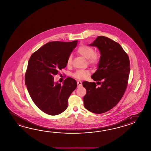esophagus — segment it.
Wrapping results in <instances>:
<instances>
[{"mask_svg":"<svg viewBox=\"0 0 151 151\" xmlns=\"http://www.w3.org/2000/svg\"><path fill=\"white\" fill-rule=\"evenodd\" d=\"M81 86H82V82H81V81H78V82H77V87H80Z\"/></svg>","mask_w":151,"mask_h":151,"instance_id":"34e87169","label":"esophagus"}]
</instances>
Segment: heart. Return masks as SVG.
Wrapping results in <instances>:
<instances>
[{
    "label": "heart",
    "instance_id": "1",
    "mask_svg": "<svg viewBox=\"0 0 151 151\" xmlns=\"http://www.w3.org/2000/svg\"><path fill=\"white\" fill-rule=\"evenodd\" d=\"M77 52L87 59L88 63L91 64H97L100 60V55L98 53L94 52L93 47L87 45H82L77 49ZM71 56H69L68 58V65H70L71 63ZM89 74V71L87 70H78L74 74L73 76L77 79H83L87 77Z\"/></svg>",
    "mask_w": 151,
    "mask_h": 151
}]
</instances>
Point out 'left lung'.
<instances>
[{"mask_svg":"<svg viewBox=\"0 0 151 151\" xmlns=\"http://www.w3.org/2000/svg\"><path fill=\"white\" fill-rule=\"evenodd\" d=\"M91 47H97L100 53L97 69L91 77L95 82H83L87 93L84 106L95 114L104 113L120 101L127 86L130 72L129 57L120 45L104 36H98Z\"/></svg>","mask_w":151,"mask_h":151,"instance_id":"left-lung-1","label":"left lung"}]
</instances>
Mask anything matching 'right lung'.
<instances>
[{
  "mask_svg": "<svg viewBox=\"0 0 151 151\" xmlns=\"http://www.w3.org/2000/svg\"><path fill=\"white\" fill-rule=\"evenodd\" d=\"M77 40L51 42L31 56L25 76L27 89L35 104L46 114L56 115L66 110L70 94L77 87L76 81L67 77L63 84L54 81L58 70L65 68Z\"/></svg>",
  "mask_w": 151,
  "mask_h": 151,
  "instance_id": "1",
  "label": "right lung"
}]
</instances>
